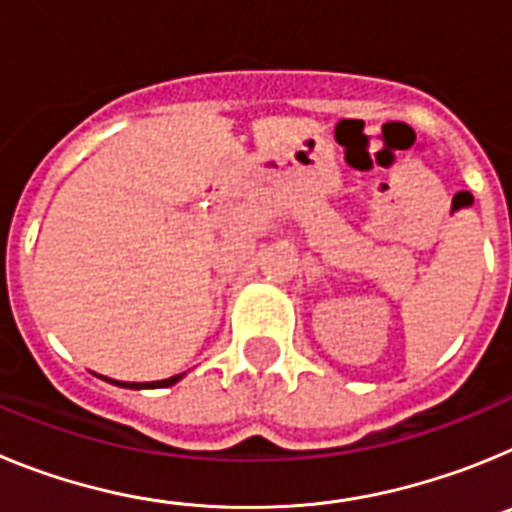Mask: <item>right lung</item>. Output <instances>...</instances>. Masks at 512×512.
I'll return each instance as SVG.
<instances>
[{
	"label": "right lung",
	"mask_w": 512,
	"mask_h": 512,
	"mask_svg": "<svg viewBox=\"0 0 512 512\" xmlns=\"http://www.w3.org/2000/svg\"><path fill=\"white\" fill-rule=\"evenodd\" d=\"M102 379L104 382L117 384V387H125V390H156V387H171V384H176L179 379H184V372L174 374V377L169 379H161V382H117V379H110V377H102Z\"/></svg>",
	"instance_id": "obj_1"
}]
</instances>
